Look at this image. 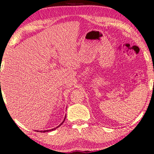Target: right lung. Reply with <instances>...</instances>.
Returning <instances> with one entry per match:
<instances>
[{"label":"right lung","mask_w":154,"mask_h":154,"mask_svg":"<svg viewBox=\"0 0 154 154\" xmlns=\"http://www.w3.org/2000/svg\"><path fill=\"white\" fill-rule=\"evenodd\" d=\"M65 119H66V117H65L64 118V121H63L62 122V123H61L60 124V125H58L57 126V127H56L55 128H53V129H51V130H43V131H41V132H50V131H52V130H55V129H57V128H59V127H60V126L61 125H62V124L63 123H64V121H65ZM37 132H38V130H37ZM40 132V131H39Z\"/></svg>","instance_id":"add662e5"}]
</instances>
